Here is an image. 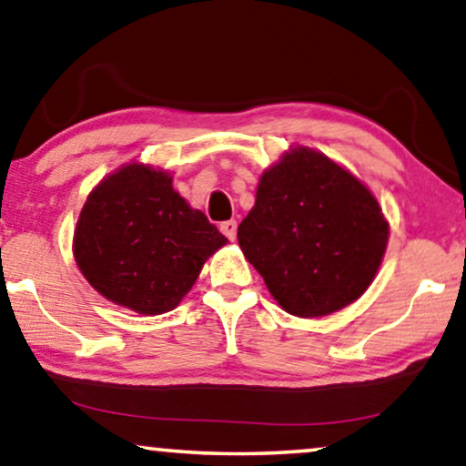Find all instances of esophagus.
<instances>
[{
    "instance_id": "34e87169",
    "label": "esophagus",
    "mask_w": 466,
    "mask_h": 466,
    "mask_svg": "<svg viewBox=\"0 0 466 466\" xmlns=\"http://www.w3.org/2000/svg\"><path fill=\"white\" fill-rule=\"evenodd\" d=\"M219 230L224 232V236H228V238L234 240L236 238V230H238V224H236L234 219H228V221H224V224L219 226Z\"/></svg>"
}]
</instances>
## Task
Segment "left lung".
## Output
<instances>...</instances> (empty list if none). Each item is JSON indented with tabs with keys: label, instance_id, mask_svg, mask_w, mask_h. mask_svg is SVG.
<instances>
[{
	"label": "left lung",
	"instance_id": "1",
	"mask_svg": "<svg viewBox=\"0 0 466 466\" xmlns=\"http://www.w3.org/2000/svg\"><path fill=\"white\" fill-rule=\"evenodd\" d=\"M389 221L358 176L308 146L263 169L238 245L289 314L320 318L360 299L377 276Z\"/></svg>",
	"mask_w": 466,
	"mask_h": 466
}]
</instances>
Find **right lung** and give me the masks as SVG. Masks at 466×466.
I'll return each mask as SVG.
<instances>
[{
  "mask_svg": "<svg viewBox=\"0 0 466 466\" xmlns=\"http://www.w3.org/2000/svg\"><path fill=\"white\" fill-rule=\"evenodd\" d=\"M226 242L203 211L179 197L169 171L131 161L87 194L73 257L104 299L158 316L177 308Z\"/></svg>",
  "mask_w": 466,
  "mask_h": 466,
  "instance_id": "obj_1",
  "label": "right lung"
}]
</instances>
